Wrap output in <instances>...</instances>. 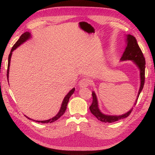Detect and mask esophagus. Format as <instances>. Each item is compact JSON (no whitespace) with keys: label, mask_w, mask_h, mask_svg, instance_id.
Returning a JSON list of instances; mask_svg holds the SVG:
<instances>
[{"label":"esophagus","mask_w":155,"mask_h":155,"mask_svg":"<svg viewBox=\"0 0 155 155\" xmlns=\"http://www.w3.org/2000/svg\"><path fill=\"white\" fill-rule=\"evenodd\" d=\"M92 81L88 78H83L79 82V87L80 88H85L91 85Z\"/></svg>","instance_id":"esophagus-1"}]
</instances>
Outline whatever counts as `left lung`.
<instances>
[{
    "label": "left lung",
    "instance_id": "8db88e82",
    "mask_svg": "<svg viewBox=\"0 0 155 155\" xmlns=\"http://www.w3.org/2000/svg\"><path fill=\"white\" fill-rule=\"evenodd\" d=\"M126 47L124 52L120 59V61H132L136 64L139 70H140V85L139 88V91L137 99L134 103V106L136 105L138 100V98L141 93L145 82V61L143 57L142 50H140L139 46L137 43V39L135 37L130 34L126 35ZM92 105L89 107L91 113L94 115L97 120H100L102 122L104 123H112L115 122L116 121L124 119L129 116L131 113L133 107L131 108L128 112L121 115H109L104 114L100 110L99 105H98V101L96 96V94L94 91H92Z\"/></svg>",
    "mask_w": 155,
    "mask_h": 155
}]
</instances>
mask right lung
Masks as SVG:
<instances>
[{
    "mask_svg": "<svg viewBox=\"0 0 155 155\" xmlns=\"http://www.w3.org/2000/svg\"><path fill=\"white\" fill-rule=\"evenodd\" d=\"M31 37V35L30 32L28 31H26L25 33H24V34H22V35L20 37L19 39H18L17 42L16 43L13 45V46L12 47V50H11V51H10V55H9V57H8V70H7V78H8H8H9V71H10V61H11V58H12V53L13 51L15 50V49H17L18 46H21V45H22L24 43H25V42L28 40H29L30 38ZM75 91V88H73L71 91H70L65 96V97H64V99L63 100V102H62V104H61V108H60V110H59L58 113L56 114L55 116H54L53 118H51L49 120H43V121H39V120H32L30 118H28V117L25 116L26 118L28 119L29 120H32L33 121H36V122H38V123H42V124H51L52 122H54L55 121H56L57 120H58L61 116L64 113L65 110H66L67 109V104L68 103V101H69V99L70 96H71L73 93Z\"/></svg>",
    "mask_w": 155,
    "mask_h": 155,
    "instance_id": "1",
    "label": "right lung"
}]
</instances>
